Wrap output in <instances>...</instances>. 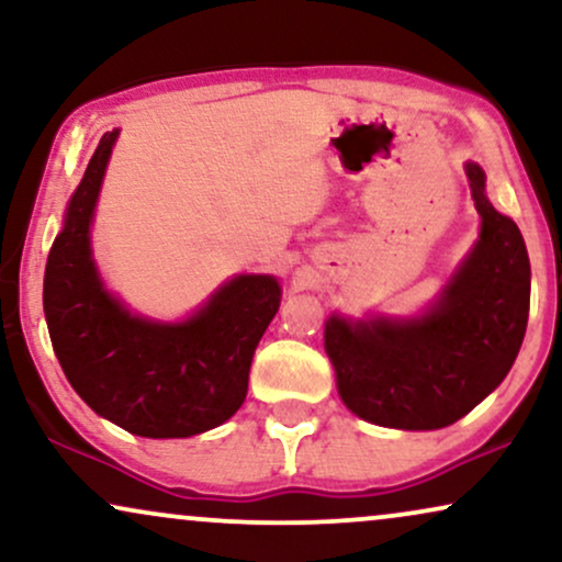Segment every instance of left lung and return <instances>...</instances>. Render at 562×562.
I'll return each instance as SVG.
<instances>
[{
  "mask_svg": "<svg viewBox=\"0 0 562 562\" xmlns=\"http://www.w3.org/2000/svg\"><path fill=\"white\" fill-rule=\"evenodd\" d=\"M480 238L417 316L331 314L324 350L337 392L381 428L438 430L461 420L501 386L529 318L531 267L521 231L485 194V170L467 162Z\"/></svg>",
  "mask_w": 562,
  "mask_h": 562,
  "instance_id": "obj_1",
  "label": "left lung"
}]
</instances>
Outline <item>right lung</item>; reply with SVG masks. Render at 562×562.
<instances>
[{
	"mask_svg": "<svg viewBox=\"0 0 562 562\" xmlns=\"http://www.w3.org/2000/svg\"><path fill=\"white\" fill-rule=\"evenodd\" d=\"M119 130L105 132L48 251L44 314L67 381L92 412L142 438H189L236 415L282 288L236 274L183 322L132 314L92 259L90 225Z\"/></svg>",
	"mask_w": 562,
	"mask_h": 562,
	"instance_id": "right-lung-1",
	"label": "right lung"
}]
</instances>
